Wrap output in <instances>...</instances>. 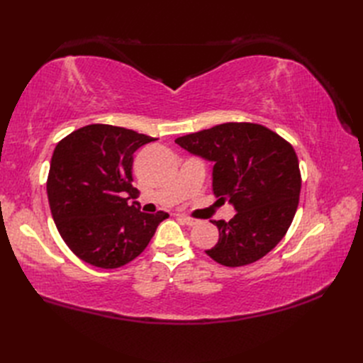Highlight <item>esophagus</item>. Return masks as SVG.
<instances>
[{
    "mask_svg": "<svg viewBox=\"0 0 363 363\" xmlns=\"http://www.w3.org/2000/svg\"><path fill=\"white\" fill-rule=\"evenodd\" d=\"M177 218H179V221H182L186 225H195L196 223H199V221H196V219L189 218V216H186V215H179Z\"/></svg>",
    "mask_w": 363,
    "mask_h": 363,
    "instance_id": "34e87169",
    "label": "esophagus"
}]
</instances>
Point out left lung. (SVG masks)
Returning a JSON list of instances; mask_svg holds the SVG:
<instances>
[{
    "instance_id": "left-lung-1",
    "label": "left lung",
    "mask_w": 363,
    "mask_h": 363,
    "mask_svg": "<svg viewBox=\"0 0 363 363\" xmlns=\"http://www.w3.org/2000/svg\"><path fill=\"white\" fill-rule=\"evenodd\" d=\"M186 151L213 162V194L236 215L218 227V244L206 251L224 267H244L276 247L295 216L301 174L294 147L252 123H225L175 139Z\"/></svg>"
}]
</instances>
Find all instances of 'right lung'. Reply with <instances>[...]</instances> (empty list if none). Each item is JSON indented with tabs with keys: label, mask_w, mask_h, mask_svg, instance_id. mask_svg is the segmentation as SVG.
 I'll return each instance as SVG.
<instances>
[{
	"label": "right lung",
	"mask_w": 363,
	"mask_h": 363,
	"mask_svg": "<svg viewBox=\"0 0 363 363\" xmlns=\"http://www.w3.org/2000/svg\"><path fill=\"white\" fill-rule=\"evenodd\" d=\"M155 138L91 124L63 138L52 152L47 194L54 223L74 255L113 269L136 259L167 212L144 213L135 199L133 152Z\"/></svg>",
	"instance_id": "obj_1"
}]
</instances>
